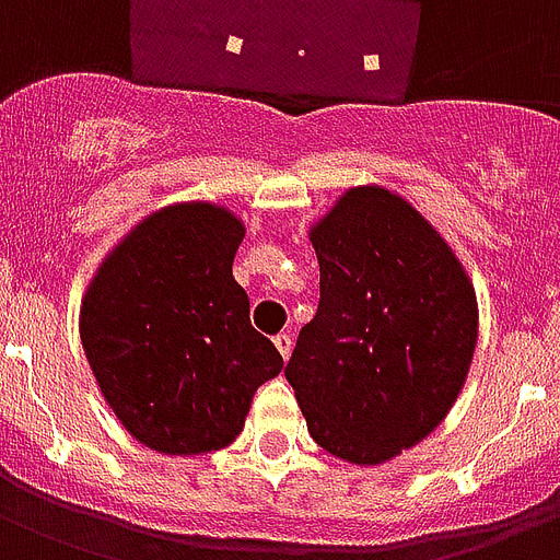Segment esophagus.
<instances>
[{
    "mask_svg": "<svg viewBox=\"0 0 560 560\" xmlns=\"http://www.w3.org/2000/svg\"><path fill=\"white\" fill-rule=\"evenodd\" d=\"M275 347H277V350H280V355H283V358H289V355H292V347H294L292 335H289V332H280V335H275Z\"/></svg>",
    "mask_w": 560,
    "mask_h": 560,
    "instance_id": "1",
    "label": "esophagus"
}]
</instances>
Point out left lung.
<instances>
[{"instance_id":"left-lung-1","label":"left lung","mask_w":560,"mask_h":560,"mask_svg":"<svg viewBox=\"0 0 560 560\" xmlns=\"http://www.w3.org/2000/svg\"><path fill=\"white\" fill-rule=\"evenodd\" d=\"M320 303L285 364L312 440L378 465L448 416L477 347V298L428 219L352 187L312 228Z\"/></svg>"}]
</instances>
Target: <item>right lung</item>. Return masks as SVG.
<instances>
[{
    "label": "right lung",
    "instance_id": "1",
    "mask_svg": "<svg viewBox=\"0 0 560 560\" xmlns=\"http://www.w3.org/2000/svg\"><path fill=\"white\" fill-rule=\"evenodd\" d=\"M243 222L208 202L170 205L103 259L80 308V341L120 424L187 457L240 436L283 355L248 317L231 266Z\"/></svg>",
    "mask_w": 560,
    "mask_h": 560
}]
</instances>
